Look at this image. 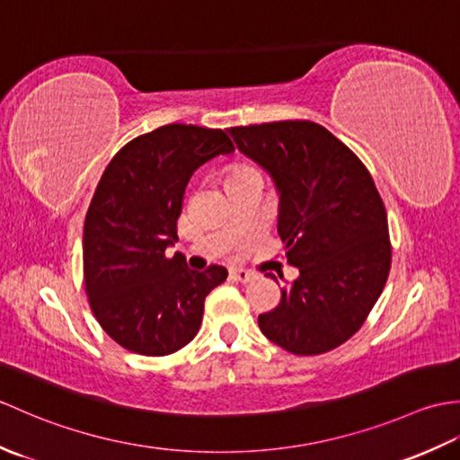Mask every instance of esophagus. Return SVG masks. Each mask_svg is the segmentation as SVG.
<instances>
[{"label":"esophagus","instance_id":"esophagus-1","mask_svg":"<svg viewBox=\"0 0 460 460\" xmlns=\"http://www.w3.org/2000/svg\"><path fill=\"white\" fill-rule=\"evenodd\" d=\"M231 277L239 280V282H251V280L257 279L255 272L245 270V269H231Z\"/></svg>","mask_w":460,"mask_h":460}]
</instances>
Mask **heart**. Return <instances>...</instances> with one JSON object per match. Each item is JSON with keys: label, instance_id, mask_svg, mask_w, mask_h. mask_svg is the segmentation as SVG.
I'll list each match as a JSON object with an SVG mask.
<instances>
[{"label": "heart", "instance_id": "heart-1", "mask_svg": "<svg viewBox=\"0 0 460 460\" xmlns=\"http://www.w3.org/2000/svg\"><path fill=\"white\" fill-rule=\"evenodd\" d=\"M241 170H249V168H237V170H235V172H241Z\"/></svg>", "mask_w": 460, "mask_h": 460}]
</instances>
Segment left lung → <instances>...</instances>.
<instances>
[{"label":"left lung","instance_id":"8db88e82","mask_svg":"<svg viewBox=\"0 0 460 460\" xmlns=\"http://www.w3.org/2000/svg\"><path fill=\"white\" fill-rule=\"evenodd\" d=\"M275 181L279 235L298 279L259 316L270 341L296 356L324 354L364 324L392 265L387 213L364 164L324 126L282 120L229 128Z\"/></svg>","mask_w":460,"mask_h":460}]
</instances>
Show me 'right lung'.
I'll return each mask as SVG.
<instances>
[{
	"label": "right lung",
	"instance_id": "obj_1",
	"mask_svg": "<svg viewBox=\"0 0 460 460\" xmlns=\"http://www.w3.org/2000/svg\"><path fill=\"white\" fill-rule=\"evenodd\" d=\"M223 130L165 124L128 142L106 165L86 211L84 288L102 330L142 356H168L198 334L205 296L227 269L193 270L181 255L178 217L193 172L233 154Z\"/></svg>",
	"mask_w": 460,
	"mask_h": 460
}]
</instances>
